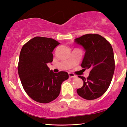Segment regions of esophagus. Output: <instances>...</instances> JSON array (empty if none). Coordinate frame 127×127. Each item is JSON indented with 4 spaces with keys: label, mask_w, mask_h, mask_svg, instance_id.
<instances>
[{
    "label": "esophagus",
    "mask_w": 127,
    "mask_h": 127,
    "mask_svg": "<svg viewBox=\"0 0 127 127\" xmlns=\"http://www.w3.org/2000/svg\"><path fill=\"white\" fill-rule=\"evenodd\" d=\"M68 75H69V78H74V77H76V75L73 74V73L69 72V73H68Z\"/></svg>",
    "instance_id": "obj_1"
}]
</instances>
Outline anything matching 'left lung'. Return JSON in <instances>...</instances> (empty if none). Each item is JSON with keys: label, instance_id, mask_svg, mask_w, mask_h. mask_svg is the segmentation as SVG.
Segmentation results:
<instances>
[{"label": "left lung", "instance_id": "8db88e82", "mask_svg": "<svg viewBox=\"0 0 127 127\" xmlns=\"http://www.w3.org/2000/svg\"><path fill=\"white\" fill-rule=\"evenodd\" d=\"M85 51L81 66L90 68L87 79L82 76V88L77 90L80 97L86 100H94L105 93L109 87L115 71V59L111 44L98 34L89 33L75 39Z\"/></svg>", "mask_w": 127, "mask_h": 127}]
</instances>
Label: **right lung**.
Here are the masks:
<instances>
[{
    "mask_svg": "<svg viewBox=\"0 0 127 127\" xmlns=\"http://www.w3.org/2000/svg\"><path fill=\"white\" fill-rule=\"evenodd\" d=\"M60 44L52 38L36 36L23 46L18 73L26 93L35 101L48 103L59 95L61 85L68 79L67 72H53L47 63L53 61L52 51Z\"/></svg>",
    "mask_w": 127,
    "mask_h": 127,
    "instance_id": "right-lung-1",
    "label": "right lung"
}]
</instances>
